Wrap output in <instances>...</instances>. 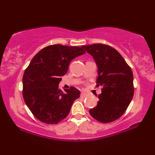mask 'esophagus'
Returning a JSON list of instances; mask_svg holds the SVG:
<instances>
[{
  "instance_id": "1",
  "label": "esophagus",
  "mask_w": 155,
  "mask_h": 155,
  "mask_svg": "<svg viewBox=\"0 0 155 155\" xmlns=\"http://www.w3.org/2000/svg\"><path fill=\"white\" fill-rule=\"evenodd\" d=\"M87 94L86 93L82 92L81 94H80V97H87Z\"/></svg>"
}]
</instances>
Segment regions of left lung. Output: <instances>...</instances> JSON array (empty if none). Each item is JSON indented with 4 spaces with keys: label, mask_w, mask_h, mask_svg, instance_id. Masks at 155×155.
I'll list each match as a JSON object with an SVG mask.
<instances>
[{
    "label": "left lung",
    "mask_w": 155,
    "mask_h": 155,
    "mask_svg": "<svg viewBox=\"0 0 155 155\" xmlns=\"http://www.w3.org/2000/svg\"><path fill=\"white\" fill-rule=\"evenodd\" d=\"M93 56L98 68L97 86L101 93L97 107L90 115L101 123H110L119 118L126 111L134 94L133 74L121 55L109 45L94 44L82 46Z\"/></svg>",
    "instance_id": "obj_1"
}]
</instances>
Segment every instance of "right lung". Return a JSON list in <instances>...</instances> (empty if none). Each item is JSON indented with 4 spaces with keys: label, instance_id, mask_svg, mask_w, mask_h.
<instances>
[{
    "label": "right lung",
    "instance_id": "1",
    "mask_svg": "<svg viewBox=\"0 0 155 155\" xmlns=\"http://www.w3.org/2000/svg\"><path fill=\"white\" fill-rule=\"evenodd\" d=\"M84 54L82 46L54 44L42 48L31 59L23 75L22 94L29 110L40 121L56 124L68 115L80 92L74 87L63 92L58 84L71 61Z\"/></svg>",
    "mask_w": 155,
    "mask_h": 155
}]
</instances>
